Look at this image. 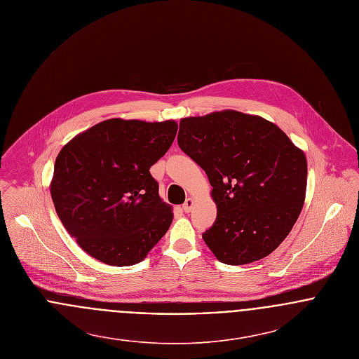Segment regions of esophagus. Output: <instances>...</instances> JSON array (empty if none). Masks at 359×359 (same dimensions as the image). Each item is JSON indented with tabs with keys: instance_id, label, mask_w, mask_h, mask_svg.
<instances>
[{
	"instance_id": "esophagus-1",
	"label": "esophagus",
	"mask_w": 359,
	"mask_h": 359,
	"mask_svg": "<svg viewBox=\"0 0 359 359\" xmlns=\"http://www.w3.org/2000/svg\"><path fill=\"white\" fill-rule=\"evenodd\" d=\"M194 205H195V199H192V198H188V199L185 201L184 205H182V208H184V211H185V212H189V211L192 210Z\"/></svg>"
}]
</instances>
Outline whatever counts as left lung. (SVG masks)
Segmentation results:
<instances>
[{"label":"left lung","instance_id":"8db88e82","mask_svg":"<svg viewBox=\"0 0 359 359\" xmlns=\"http://www.w3.org/2000/svg\"><path fill=\"white\" fill-rule=\"evenodd\" d=\"M178 145L212 187L217 219L203 233L212 255L228 265L269 256L304 205V152L276 124L229 109L181 118Z\"/></svg>","mask_w":359,"mask_h":359}]
</instances>
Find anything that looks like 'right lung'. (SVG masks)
Instances as JSON below:
<instances>
[{
  "instance_id": "obj_1",
  "label": "right lung",
  "mask_w": 359,
  "mask_h": 359,
  "mask_svg": "<svg viewBox=\"0 0 359 359\" xmlns=\"http://www.w3.org/2000/svg\"><path fill=\"white\" fill-rule=\"evenodd\" d=\"M178 124L109 118L77 134L56 156L52 202L77 245L107 265L141 262L172 222L151 165Z\"/></svg>"
}]
</instances>
